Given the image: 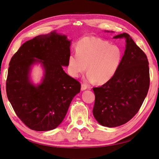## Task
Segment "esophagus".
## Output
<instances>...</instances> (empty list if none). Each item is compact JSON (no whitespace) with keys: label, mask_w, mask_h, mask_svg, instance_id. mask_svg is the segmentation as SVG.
<instances>
[{"label":"esophagus","mask_w":159,"mask_h":159,"mask_svg":"<svg viewBox=\"0 0 159 159\" xmlns=\"http://www.w3.org/2000/svg\"><path fill=\"white\" fill-rule=\"evenodd\" d=\"M87 88H88V87H87V85H86L85 84H81V91H84Z\"/></svg>","instance_id":"1"}]
</instances>
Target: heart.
<instances>
[{"label":"heart","instance_id":"b5f03b06","mask_svg":"<svg viewBox=\"0 0 159 159\" xmlns=\"http://www.w3.org/2000/svg\"><path fill=\"white\" fill-rule=\"evenodd\" d=\"M122 60V51L115 44L95 37H85L77 44L76 53L68 57L70 74L78 78L87 68L86 80L105 84L116 73Z\"/></svg>","mask_w":159,"mask_h":159}]
</instances>
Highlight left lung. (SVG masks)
Instances as JSON below:
<instances>
[{"mask_svg": "<svg viewBox=\"0 0 159 159\" xmlns=\"http://www.w3.org/2000/svg\"><path fill=\"white\" fill-rule=\"evenodd\" d=\"M123 38L126 40V49L117 72L101 87L93 88V116L107 127H118L131 120L141 108L150 85L146 54L128 34L114 36Z\"/></svg>", "mask_w": 159, "mask_h": 159, "instance_id": "left-lung-1", "label": "left lung"}]
</instances>
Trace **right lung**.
Listing matches in <instances>:
<instances>
[{
	"instance_id": "1",
	"label": "right lung",
	"mask_w": 159,
	"mask_h": 159,
	"mask_svg": "<svg viewBox=\"0 0 159 159\" xmlns=\"http://www.w3.org/2000/svg\"><path fill=\"white\" fill-rule=\"evenodd\" d=\"M71 40L53 31L28 40L9 63L7 98L18 118L32 130L50 131L63 121L74 96L80 92L78 80L67 74ZM40 63L45 74L40 84L30 81V71Z\"/></svg>"
}]
</instances>
